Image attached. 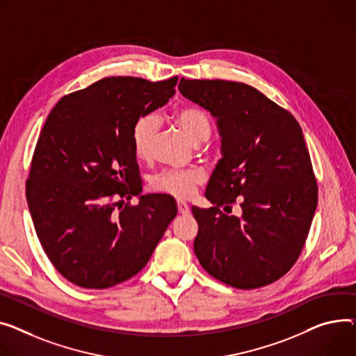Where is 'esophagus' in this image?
Masks as SVG:
<instances>
[{
  "mask_svg": "<svg viewBox=\"0 0 356 356\" xmlns=\"http://www.w3.org/2000/svg\"><path fill=\"white\" fill-rule=\"evenodd\" d=\"M177 211L180 213V215H187L188 206L183 200H177Z\"/></svg>",
  "mask_w": 356,
  "mask_h": 356,
  "instance_id": "esophagus-1",
  "label": "esophagus"
}]
</instances>
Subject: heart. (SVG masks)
<instances>
[{
	"mask_svg": "<svg viewBox=\"0 0 356 356\" xmlns=\"http://www.w3.org/2000/svg\"><path fill=\"white\" fill-rule=\"evenodd\" d=\"M172 120L183 130L193 143L206 141L211 134V118L197 106H181L172 113ZM159 133V118L154 114L140 115L131 127L133 153L140 160H149ZM204 175L199 169L168 170L156 175L150 180V187L156 192L173 197H191L196 187L203 183Z\"/></svg>",
	"mask_w": 356,
	"mask_h": 356,
	"instance_id": "heart-1",
	"label": "heart"
}]
</instances>
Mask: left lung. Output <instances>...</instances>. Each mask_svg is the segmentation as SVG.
I'll return each mask as SVG.
<instances>
[{
	"label": "left lung",
	"instance_id": "obj_1",
	"mask_svg": "<svg viewBox=\"0 0 356 356\" xmlns=\"http://www.w3.org/2000/svg\"><path fill=\"white\" fill-rule=\"evenodd\" d=\"M179 90L218 118L223 157L192 207L195 253L203 269L236 289L262 288L286 275L303 249L318 204V183L292 113L238 81L186 80ZM238 198L243 216L227 217Z\"/></svg>",
	"mask_w": 356,
	"mask_h": 356
}]
</instances>
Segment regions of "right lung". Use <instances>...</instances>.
I'll list each match as a JSON object with an SVG mask.
<instances>
[{
    "label": "right lung",
    "mask_w": 356,
    "mask_h": 356,
    "mask_svg": "<svg viewBox=\"0 0 356 356\" xmlns=\"http://www.w3.org/2000/svg\"><path fill=\"white\" fill-rule=\"evenodd\" d=\"M177 79L106 77L67 94L47 117L27 202L47 257L77 286L107 289L137 275L177 215L168 195L124 203L141 193L131 127L169 102Z\"/></svg>",
    "instance_id": "right-lung-1"
}]
</instances>
